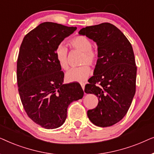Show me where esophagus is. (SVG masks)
Instances as JSON below:
<instances>
[{
	"mask_svg": "<svg viewBox=\"0 0 154 154\" xmlns=\"http://www.w3.org/2000/svg\"><path fill=\"white\" fill-rule=\"evenodd\" d=\"M85 84L84 83H81V85L82 88H83V90L85 89Z\"/></svg>",
	"mask_w": 154,
	"mask_h": 154,
	"instance_id": "1",
	"label": "esophagus"
}]
</instances>
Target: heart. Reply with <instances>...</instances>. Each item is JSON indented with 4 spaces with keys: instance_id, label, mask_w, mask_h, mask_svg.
Listing matches in <instances>:
<instances>
[{
    "instance_id": "1",
    "label": "heart",
    "mask_w": 154,
    "mask_h": 154,
    "mask_svg": "<svg viewBox=\"0 0 154 154\" xmlns=\"http://www.w3.org/2000/svg\"><path fill=\"white\" fill-rule=\"evenodd\" d=\"M69 45L72 48L83 52L81 64L83 66L71 69L66 73V79L69 82L82 83L88 79L91 72L90 67L88 64L94 65L97 60V52L92 48V42L88 37L83 35H78L69 41ZM56 60L61 68L64 70L69 69L68 49L64 44L61 43L57 46L54 50Z\"/></svg>"
}]
</instances>
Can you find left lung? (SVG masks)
I'll list each match as a JSON object with an SVG mask.
<instances>
[{"label":"left lung","instance_id":"left-lung-1","mask_svg":"<svg viewBox=\"0 0 154 154\" xmlns=\"http://www.w3.org/2000/svg\"><path fill=\"white\" fill-rule=\"evenodd\" d=\"M97 45L98 59L85 92L98 97L95 108L88 111L94 125L109 127L127 113L136 90L137 66L131 44L114 25L102 23L79 32Z\"/></svg>","mask_w":154,"mask_h":154}]
</instances>
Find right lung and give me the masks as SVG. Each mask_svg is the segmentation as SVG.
<instances>
[{
  "label": "right lung",
  "instance_id": "1",
  "mask_svg": "<svg viewBox=\"0 0 154 154\" xmlns=\"http://www.w3.org/2000/svg\"><path fill=\"white\" fill-rule=\"evenodd\" d=\"M76 29L43 22L21 44L17 64L19 94L28 116L45 129L62 125L69 105L83 97L79 83L63 84L64 74L54 54L57 46Z\"/></svg>",
  "mask_w": 154,
  "mask_h": 154
}]
</instances>
